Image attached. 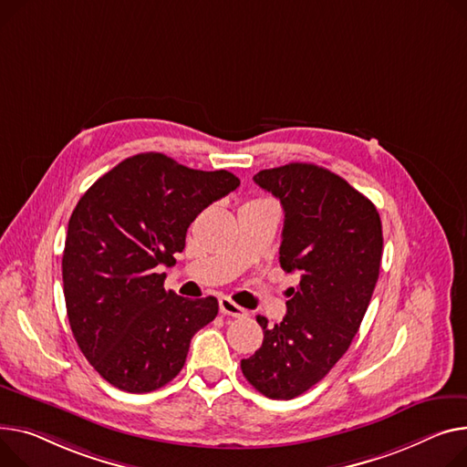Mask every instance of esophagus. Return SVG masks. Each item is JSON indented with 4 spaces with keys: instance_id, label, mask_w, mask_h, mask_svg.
Instances as JSON below:
<instances>
[{
    "instance_id": "1",
    "label": "esophagus",
    "mask_w": 467,
    "mask_h": 467,
    "mask_svg": "<svg viewBox=\"0 0 467 467\" xmlns=\"http://www.w3.org/2000/svg\"><path fill=\"white\" fill-rule=\"evenodd\" d=\"M220 312H222L223 316H231V317H247L245 309H244L242 306L234 304V302H233L231 298H227V296H222V298H220Z\"/></svg>"
}]
</instances>
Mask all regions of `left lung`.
<instances>
[{
  "instance_id": "obj_1",
  "label": "left lung",
  "mask_w": 467,
  "mask_h": 467,
  "mask_svg": "<svg viewBox=\"0 0 467 467\" xmlns=\"http://www.w3.org/2000/svg\"><path fill=\"white\" fill-rule=\"evenodd\" d=\"M285 212L279 265L300 275L282 323L263 327V346L240 362L261 394L291 400L319 383L349 349L374 295L383 231L378 208L334 172L289 163L254 176Z\"/></svg>"
}]
</instances>
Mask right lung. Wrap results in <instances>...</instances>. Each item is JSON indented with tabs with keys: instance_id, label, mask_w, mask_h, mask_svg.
Wrapping results in <instances>:
<instances>
[{
	"instance_id": "1",
	"label": "right lung",
	"mask_w": 467,
	"mask_h": 467,
	"mask_svg": "<svg viewBox=\"0 0 467 467\" xmlns=\"http://www.w3.org/2000/svg\"><path fill=\"white\" fill-rule=\"evenodd\" d=\"M229 171H195L163 153H137L103 174L71 213L61 275L67 317L88 362L112 387L151 392L185 364L192 337L217 316L213 296L165 291L185 233L234 192Z\"/></svg>"
}]
</instances>
